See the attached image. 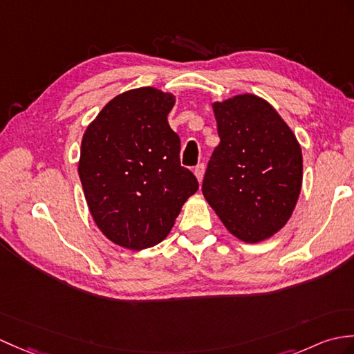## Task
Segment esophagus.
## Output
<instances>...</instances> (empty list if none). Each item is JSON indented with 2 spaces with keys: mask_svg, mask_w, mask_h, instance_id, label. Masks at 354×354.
I'll return each instance as SVG.
<instances>
[{
  "mask_svg": "<svg viewBox=\"0 0 354 354\" xmlns=\"http://www.w3.org/2000/svg\"><path fill=\"white\" fill-rule=\"evenodd\" d=\"M203 171H205L203 162L197 164V166L194 167V175H196V178H197V180H199V183H202V179H203Z\"/></svg>",
  "mask_w": 354,
  "mask_h": 354,
  "instance_id": "1",
  "label": "esophagus"
}]
</instances>
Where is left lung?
I'll list each match as a JSON object with an SVG mask.
<instances>
[{"instance_id": "obj_1", "label": "left lung", "mask_w": 354, "mask_h": 354, "mask_svg": "<svg viewBox=\"0 0 354 354\" xmlns=\"http://www.w3.org/2000/svg\"><path fill=\"white\" fill-rule=\"evenodd\" d=\"M218 146L202 193L227 231L245 243L276 234L297 203L303 158L297 138L267 101L238 95L214 104Z\"/></svg>"}]
</instances>
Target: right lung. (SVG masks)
Wrapping results in <instances>:
<instances>
[{"mask_svg": "<svg viewBox=\"0 0 354 354\" xmlns=\"http://www.w3.org/2000/svg\"><path fill=\"white\" fill-rule=\"evenodd\" d=\"M174 104L153 87L129 90L106 104L83 136L78 174L88 209L122 248L142 250L164 240L199 188L180 166V140L167 122Z\"/></svg>", "mask_w": 354, "mask_h": 354, "instance_id": "right-lung-1", "label": "right lung"}]
</instances>
